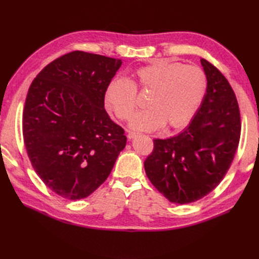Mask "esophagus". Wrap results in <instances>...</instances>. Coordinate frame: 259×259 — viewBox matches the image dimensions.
Returning <instances> with one entry per match:
<instances>
[{"label": "esophagus", "instance_id": "1", "mask_svg": "<svg viewBox=\"0 0 259 259\" xmlns=\"http://www.w3.org/2000/svg\"><path fill=\"white\" fill-rule=\"evenodd\" d=\"M137 135H138V134L135 133V131H129V134L126 137H128V139H134Z\"/></svg>", "mask_w": 259, "mask_h": 259}]
</instances>
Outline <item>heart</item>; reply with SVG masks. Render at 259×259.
Returning a JSON list of instances; mask_svg holds the SVG:
<instances>
[{
    "label": "heart",
    "mask_w": 259,
    "mask_h": 259,
    "mask_svg": "<svg viewBox=\"0 0 259 259\" xmlns=\"http://www.w3.org/2000/svg\"><path fill=\"white\" fill-rule=\"evenodd\" d=\"M150 92L149 109L138 112L130 126L152 131L168 124L181 129L195 117L207 92V75L196 65L157 60L137 69L131 79H113L104 92V106L119 120H129L137 107V91Z\"/></svg>",
    "instance_id": "obj_1"
}]
</instances>
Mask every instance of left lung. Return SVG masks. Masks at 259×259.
Masks as SVG:
<instances>
[{
	"mask_svg": "<svg viewBox=\"0 0 259 259\" xmlns=\"http://www.w3.org/2000/svg\"><path fill=\"white\" fill-rule=\"evenodd\" d=\"M207 92L189 125L168 139L153 140L145 160L151 184L170 202L201 199L223 180L233 162L240 138V113L233 88L207 60Z\"/></svg>",
	"mask_w": 259,
	"mask_h": 259,
	"instance_id": "1",
	"label": "left lung"
}]
</instances>
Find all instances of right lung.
Wrapping results in <instances>:
<instances>
[{"label":"right lung","mask_w":259,"mask_h":259,"mask_svg":"<svg viewBox=\"0 0 259 259\" xmlns=\"http://www.w3.org/2000/svg\"><path fill=\"white\" fill-rule=\"evenodd\" d=\"M119 59L73 51L33 80L23 111V139L38 177L70 200L90 196L109 177L126 142L104 109Z\"/></svg>","instance_id":"right-lung-1"}]
</instances>
